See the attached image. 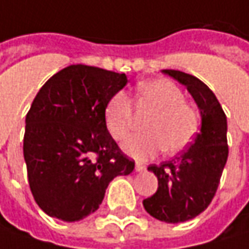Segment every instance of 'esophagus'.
I'll use <instances>...</instances> for the list:
<instances>
[{
  "instance_id": "esophagus-1",
  "label": "esophagus",
  "mask_w": 249,
  "mask_h": 249,
  "mask_svg": "<svg viewBox=\"0 0 249 249\" xmlns=\"http://www.w3.org/2000/svg\"><path fill=\"white\" fill-rule=\"evenodd\" d=\"M145 169H146V166L142 165V163H137V165H135V170H137V172H142V170H145Z\"/></svg>"
}]
</instances>
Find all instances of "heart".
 <instances>
[{
    "label": "heart",
    "instance_id": "heart-1",
    "mask_svg": "<svg viewBox=\"0 0 249 249\" xmlns=\"http://www.w3.org/2000/svg\"><path fill=\"white\" fill-rule=\"evenodd\" d=\"M138 104L154 108L155 114L146 121V132L132 134L123 142L126 155L137 160H146L165 149L168 155L183 152L196 138L198 112L186 103L182 90L166 79L143 81L135 90ZM104 121L111 137L121 141L131 131L134 108L129 95L117 91L104 108Z\"/></svg>",
    "mask_w": 249,
    "mask_h": 249
}]
</instances>
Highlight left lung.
<instances>
[{
  "label": "left lung",
  "mask_w": 249,
  "mask_h": 249,
  "mask_svg": "<svg viewBox=\"0 0 249 249\" xmlns=\"http://www.w3.org/2000/svg\"><path fill=\"white\" fill-rule=\"evenodd\" d=\"M184 84L200 108L201 129L182 154L148 170L158 178V190L143 200L156 220L183 223L203 213L217 192L228 158L227 117L217 97L197 77L179 70H163Z\"/></svg>",
  "instance_id": "1"
}]
</instances>
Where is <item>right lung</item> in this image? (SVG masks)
I'll return each mask as SVG.
<instances>
[{"instance_id": "add662e5", "label": "right lung", "mask_w": 249, "mask_h": 249, "mask_svg": "<svg viewBox=\"0 0 249 249\" xmlns=\"http://www.w3.org/2000/svg\"><path fill=\"white\" fill-rule=\"evenodd\" d=\"M126 81L124 73L71 65L37 91L25 120L23 158L32 196L48 215L83 220L114 178L135 168L104 121L108 98Z\"/></svg>"}]
</instances>
